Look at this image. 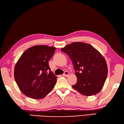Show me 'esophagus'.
I'll return each instance as SVG.
<instances>
[{
	"label": "esophagus",
	"instance_id": "esophagus-1",
	"mask_svg": "<svg viewBox=\"0 0 124 124\" xmlns=\"http://www.w3.org/2000/svg\"><path fill=\"white\" fill-rule=\"evenodd\" d=\"M69 75V72H68V71H64V74H63V75L64 76H68Z\"/></svg>",
	"mask_w": 124,
	"mask_h": 124
}]
</instances>
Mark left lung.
<instances>
[{
  "label": "left lung",
  "mask_w": 124,
  "mask_h": 124,
  "mask_svg": "<svg viewBox=\"0 0 124 124\" xmlns=\"http://www.w3.org/2000/svg\"><path fill=\"white\" fill-rule=\"evenodd\" d=\"M70 58L77 82L72 85L85 96L95 95L102 88L108 69L103 56L95 48L83 42H73L61 49Z\"/></svg>",
  "instance_id": "8db88e82"
}]
</instances>
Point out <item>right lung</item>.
<instances>
[{"mask_svg": "<svg viewBox=\"0 0 124 124\" xmlns=\"http://www.w3.org/2000/svg\"><path fill=\"white\" fill-rule=\"evenodd\" d=\"M56 48L45 45L26 50L14 70L15 81L24 95L34 99L44 98L56 84L57 76L50 70L48 61Z\"/></svg>", "mask_w": 124, "mask_h": 124, "instance_id": "1", "label": "right lung"}]
</instances>
